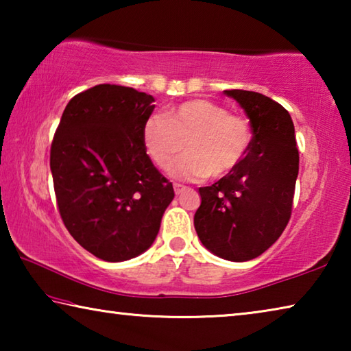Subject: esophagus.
I'll use <instances>...</instances> for the list:
<instances>
[{"label":"esophagus","instance_id":"34e87169","mask_svg":"<svg viewBox=\"0 0 351 351\" xmlns=\"http://www.w3.org/2000/svg\"><path fill=\"white\" fill-rule=\"evenodd\" d=\"M187 187L186 186H182V184H173V190H175V193L176 195H180V193H182L184 190H186Z\"/></svg>","mask_w":351,"mask_h":351}]
</instances>
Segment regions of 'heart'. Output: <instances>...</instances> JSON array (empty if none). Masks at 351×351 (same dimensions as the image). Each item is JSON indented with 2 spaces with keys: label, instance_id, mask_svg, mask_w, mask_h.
I'll return each mask as SVG.
<instances>
[{
  "label": "heart",
  "instance_id": "b5f03b06",
  "mask_svg": "<svg viewBox=\"0 0 351 351\" xmlns=\"http://www.w3.org/2000/svg\"><path fill=\"white\" fill-rule=\"evenodd\" d=\"M251 139L245 117L206 99L187 100L142 125V144L158 167H169L186 148L171 173L190 181L228 175L245 158Z\"/></svg>",
  "mask_w": 351,
  "mask_h": 351
}]
</instances>
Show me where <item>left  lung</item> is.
I'll return each mask as SVG.
<instances>
[{"instance_id": "left-lung-1", "label": "left lung", "mask_w": 351, "mask_h": 351, "mask_svg": "<svg viewBox=\"0 0 351 351\" xmlns=\"http://www.w3.org/2000/svg\"><path fill=\"white\" fill-rule=\"evenodd\" d=\"M245 110L252 130L246 156L209 187H199L193 224L203 246L219 258L247 261L263 254L287 228L299 152L289 112L260 93L224 91Z\"/></svg>"}]
</instances>
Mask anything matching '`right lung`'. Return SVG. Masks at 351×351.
Wrapping results in <instances>:
<instances>
[{
  "label": "right lung",
  "instance_id": "1",
  "mask_svg": "<svg viewBox=\"0 0 351 351\" xmlns=\"http://www.w3.org/2000/svg\"><path fill=\"white\" fill-rule=\"evenodd\" d=\"M153 102L133 88L96 85L69 100L52 141L60 217L100 260L116 263L145 252L175 197L142 144Z\"/></svg>",
  "mask_w": 351,
  "mask_h": 351
}]
</instances>
